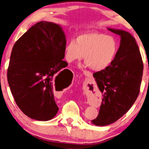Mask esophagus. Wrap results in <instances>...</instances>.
<instances>
[{
  "instance_id": "1",
  "label": "esophagus",
  "mask_w": 149,
  "mask_h": 149,
  "mask_svg": "<svg viewBox=\"0 0 149 149\" xmlns=\"http://www.w3.org/2000/svg\"><path fill=\"white\" fill-rule=\"evenodd\" d=\"M84 74L85 75H87V74H88V73H87V72H84Z\"/></svg>"
}]
</instances>
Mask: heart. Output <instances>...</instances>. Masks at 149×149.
I'll use <instances>...</instances> for the list:
<instances>
[{
	"label": "heart",
	"mask_w": 149,
	"mask_h": 149,
	"mask_svg": "<svg viewBox=\"0 0 149 149\" xmlns=\"http://www.w3.org/2000/svg\"><path fill=\"white\" fill-rule=\"evenodd\" d=\"M118 52V44L112 36L98 32L79 34L71 39L64 47V58L68 62L82 60L91 70L100 72L111 65Z\"/></svg>",
	"instance_id": "heart-1"
}]
</instances>
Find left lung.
<instances>
[{"instance_id": "left-lung-1", "label": "left lung", "mask_w": 149, "mask_h": 149, "mask_svg": "<svg viewBox=\"0 0 149 149\" xmlns=\"http://www.w3.org/2000/svg\"><path fill=\"white\" fill-rule=\"evenodd\" d=\"M107 29L119 35L121 40L111 65L93 74L103 97L98 116L91 121L97 126L113 123L130 109L139 94L143 72L142 58L134 38L125 30Z\"/></svg>"}]
</instances>
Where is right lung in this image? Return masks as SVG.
<instances>
[{
  "label": "right lung",
  "mask_w": 149,
  "mask_h": 149,
  "mask_svg": "<svg viewBox=\"0 0 149 149\" xmlns=\"http://www.w3.org/2000/svg\"><path fill=\"white\" fill-rule=\"evenodd\" d=\"M65 44L60 25L41 21L14 45L7 72L8 83L16 105L31 119L46 121L57 114L54 86L66 71L57 74L68 65L62 60Z\"/></svg>",
  "instance_id": "add662e5"
}]
</instances>
